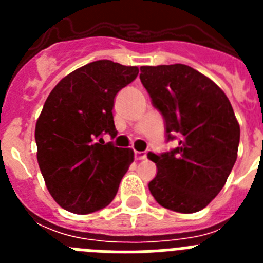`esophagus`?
<instances>
[{
	"mask_svg": "<svg viewBox=\"0 0 263 263\" xmlns=\"http://www.w3.org/2000/svg\"><path fill=\"white\" fill-rule=\"evenodd\" d=\"M134 158H136L137 160H142L146 158V153L145 152H136L134 153Z\"/></svg>",
	"mask_w": 263,
	"mask_h": 263,
	"instance_id": "obj_1",
	"label": "esophagus"
}]
</instances>
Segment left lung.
Listing matches in <instances>:
<instances>
[{
	"label": "left lung",
	"mask_w": 263,
	"mask_h": 263,
	"mask_svg": "<svg viewBox=\"0 0 263 263\" xmlns=\"http://www.w3.org/2000/svg\"><path fill=\"white\" fill-rule=\"evenodd\" d=\"M141 83L178 147L148 158L157 176L148 190L158 204L180 213L205 208L222 190L237 159L240 125L231 101L210 78L185 64L141 67Z\"/></svg>",
	"instance_id": "left-lung-1"
}]
</instances>
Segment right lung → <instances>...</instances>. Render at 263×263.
<instances>
[{"mask_svg": "<svg viewBox=\"0 0 263 263\" xmlns=\"http://www.w3.org/2000/svg\"><path fill=\"white\" fill-rule=\"evenodd\" d=\"M138 72L111 60L88 63L46 100L35 125L36 158L48 192L68 212L87 215L110 204L134 160L132 148L105 143L103 136H117L115 97Z\"/></svg>", "mask_w": 263, "mask_h": 263, "instance_id": "add662e5", "label": "right lung"}]
</instances>
